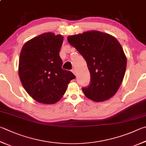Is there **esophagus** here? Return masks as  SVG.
Listing matches in <instances>:
<instances>
[{
    "label": "esophagus",
    "mask_w": 146,
    "mask_h": 146,
    "mask_svg": "<svg viewBox=\"0 0 146 146\" xmlns=\"http://www.w3.org/2000/svg\"><path fill=\"white\" fill-rule=\"evenodd\" d=\"M71 71H72V73H73L75 76L76 75V70H75V69H73V70H71Z\"/></svg>",
    "instance_id": "obj_1"
}]
</instances>
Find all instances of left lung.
Masks as SVG:
<instances>
[{"mask_svg":"<svg viewBox=\"0 0 146 146\" xmlns=\"http://www.w3.org/2000/svg\"><path fill=\"white\" fill-rule=\"evenodd\" d=\"M68 41L86 60L91 82L83 87L84 94L94 102L112 97L123 82L126 57L115 37L97 31L69 36Z\"/></svg>","mask_w":146,"mask_h":146,"instance_id":"obj_1","label":"left lung"}]
</instances>
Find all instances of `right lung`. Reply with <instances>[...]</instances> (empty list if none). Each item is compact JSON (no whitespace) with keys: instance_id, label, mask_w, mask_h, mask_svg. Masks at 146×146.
<instances>
[{"instance_id":"right-lung-1","label":"right lung","mask_w":146,"mask_h":146,"mask_svg":"<svg viewBox=\"0 0 146 146\" xmlns=\"http://www.w3.org/2000/svg\"><path fill=\"white\" fill-rule=\"evenodd\" d=\"M63 36L43 33L23 46L18 66L19 76L27 93L39 103L54 104L62 98L75 76L63 70L59 52Z\"/></svg>"}]
</instances>
